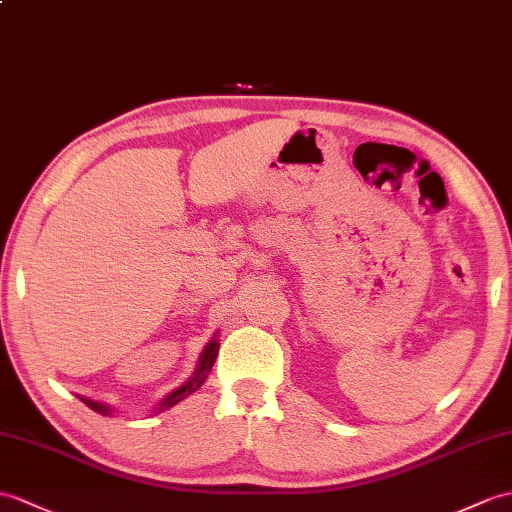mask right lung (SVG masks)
Here are the masks:
<instances>
[{"label": "right lung", "instance_id": "right-lung-1", "mask_svg": "<svg viewBox=\"0 0 512 512\" xmlns=\"http://www.w3.org/2000/svg\"><path fill=\"white\" fill-rule=\"evenodd\" d=\"M218 349H220V344H218L216 338H213V340L207 344V347H205V351H202V358H200V364H198V368H196L194 377L189 379V382H187L185 386H181V388H176L174 392H170V395L161 401V406H159L161 410L172 408L174 403L185 399L187 395H192L194 390H198V388L202 386V382H205L207 373L211 371L213 362H216V358H218ZM82 401H85L87 406H89L91 410H95V412H102V414H109V412H111L109 408L102 406V403H98V401H91V399H82Z\"/></svg>", "mask_w": 512, "mask_h": 512}]
</instances>
